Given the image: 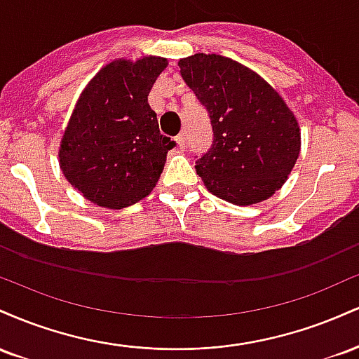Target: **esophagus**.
I'll list each match as a JSON object with an SVG mask.
<instances>
[{"instance_id": "obj_1", "label": "esophagus", "mask_w": 359, "mask_h": 359, "mask_svg": "<svg viewBox=\"0 0 359 359\" xmlns=\"http://www.w3.org/2000/svg\"><path fill=\"white\" fill-rule=\"evenodd\" d=\"M175 142H177V147H179L180 150H184V148L187 147V142H185V135H179V137L175 138Z\"/></svg>"}]
</instances>
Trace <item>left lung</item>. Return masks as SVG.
<instances>
[{
  "label": "left lung",
  "mask_w": 359,
  "mask_h": 359,
  "mask_svg": "<svg viewBox=\"0 0 359 359\" xmlns=\"http://www.w3.org/2000/svg\"><path fill=\"white\" fill-rule=\"evenodd\" d=\"M179 67L211 118L212 147L196 162L208 191L236 205L269 199L299 158L295 114L262 76L228 57L194 53Z\"/></svg>",
  "instance_id": "8db88e82"
}]
</instances>
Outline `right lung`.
Instances as JSON below:
<instances>
[{"label":"right lung","instance_id":"right-lung-1","mask_svg":"<svg viewBox=\"0 0 359 359\" xmlns=\"http://www.w3.org/2000/svg\"><path fill=\"white\" fill-rule=\"evenodd\" d=\"M167 65L156 55L116 59L81 93L60 140L59 165L93 204L128 208L158 182L175 143L160 135L148 94Z\"/></svg>","mask_w":359,"mask_h":359}]
</instances>
